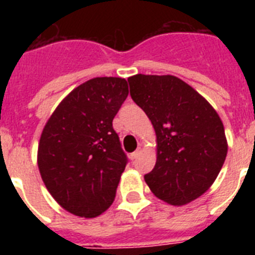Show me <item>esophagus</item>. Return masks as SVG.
Wrapping results in <instances>:
<instances>
[{
  "label": "esophagus",
  "mask_w": 255,
  "mask_h": 255,
  "mask_svg": "<svg viewBox=\"0 0 255 255\" xmlns=\"http://www.w3.org/2000/svg\"><path fill=\"white\" fill-rule=\"evenodd\" d=\"M140 153H141V148H138V149L135 150V152H132L131 154H130V158H131L132 161H134V159H136L139 157V155H140Z\"/></svg>",
  "instance_id": "34e87169"
}]
</instances>
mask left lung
Segmentation results:
<instances>
[{
  "label": "left lung",
  "mask_w": 255,
  "mask_h": 255,
  "mask_svg": "<svg viewBox=\"0 0 255 255\" xmlns=\"http://www.w3.org/2000/svg\"><path fill=\"white\" fill-rule=\"evenodd\" d=\"M128 82L155 131L157 161L144 180L166 203H190L211 188L224 166V124L211 103L176 76L136 74Z\"/></svg>",
  "instance_id": "1"
}]
</instances>
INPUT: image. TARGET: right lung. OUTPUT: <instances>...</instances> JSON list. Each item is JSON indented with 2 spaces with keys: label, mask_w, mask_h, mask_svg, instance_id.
Wrapping results in <instances>:
<instances>
[{
  "label": "right lung",
  "mask_w": 255,
  "mask_h": 255,
  "mask_svg": "<svg viewBox=\"0 0 255 255\" xmlns=\"http://www.w3.org/2000/svg\"><path fill=\"white\" fill-rule=\"evenodd\" d=\"M129 94L123 78H93L70 92L48 119L38 144L44 185L65 211L102 215L126 167L112 120Z\"/></svg>",
  "instance_id": "add662e5"
}]
</instances>
